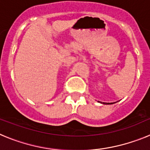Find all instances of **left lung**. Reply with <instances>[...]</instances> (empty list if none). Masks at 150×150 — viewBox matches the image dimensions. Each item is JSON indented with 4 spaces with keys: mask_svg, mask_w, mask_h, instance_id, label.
Masks as SVG:
<instances>
[{
    "mask_svg": "<svg viewBox=\"0 0 150 150\" xmlns=\"http://www.w3.org/2000/svg\"><path fill=\"white\" fill-rule=\"evenodd\" d=\"M103 104H110L109 103H103ZM112 104V103H110V104Z\"/></svg>",
    "mask_w": 150,
    "mask_h": 150,
    "instance_id": "left-lung-1",
    "label": "left lung"
}]
</instances>
